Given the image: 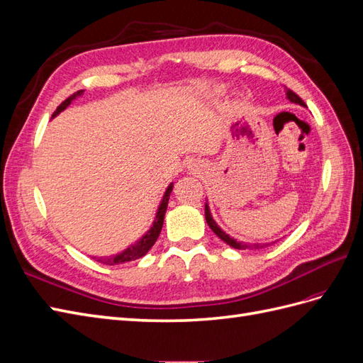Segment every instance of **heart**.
I'll use <instances>...</instances> for the list:
<instances>
[{
    "mask_svg": "<svg viewBox=\"0 0 363 363\" xmlns=\"http://www.w3.org/2000/svg\"><path fill=\"white\" fill-rule=\"evenodd\" d=\"M219 92H221V89H219Z\"/></svg>",
    "mask_w": 363,
    "mask_h": 363,
    "instance_id": "b5f03b06",
    "label": "heart"
}]
</instances>
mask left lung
Wrapping results in <instances>:
<instances>
[{"label": "left lung", "mask_w": 363, "mask_h": 363, "mask_svg": "<svg viewBox=\"0 0 363 363\" xmlns=\"http://www.w3.org/2000/svg\"><path fill=\"white\" fill-rule=\"evenodd\" d=\"M286 96H288V100L291 101V103H295V104H300V106H303V107H306V103L301 100V98L296 95L295 92H292L291 89H286ZM204 215H206V221H207V224H208V227L212 228V232L221 239V240H224V242L227 244V245H230V247H233V248H236V250H247V248H251V250H259V248H262L263 245H260V244H252V245H247V244H244V242H238L236 239H233L232 236L230 235H227L225 232H223L221 230V227H219L216 223H215V219L212 218V213H211V208H208V204L206 203V206H204ZM267 245V244H265ZM269 245V244H268Z\"/></svg>", "instance_id": "8db88e82"}]
</instances>
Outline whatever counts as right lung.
Instances as JSON below:
<instances>
[{
  "instance_id": "add662e5",
  "label": "right lung",
  "mask_w": 363,
  "mask_h": 363,
  "mask_svg": "<svg viewBox=\"0 0 363 363\" xmlns=\"http://www.w3.org/2000/svg\"><path fill=\"white\" fill-rule=\"evenodd\" d=\"M84 91H77L74 92L71 96H68L67 100H65L57 108L56 112L52 113V118H56L60 112H63L65 108H67L77 96L83 95ZM172 188H174V183H171L167 191H164L163 194V199L160 201V206L157 208V213H156V218H155V223H152V225L150 227L148 232L142 236L136 244L130 245L128 248H125L123 252H119V255H115V256H111V257H96L94 256L92 259H95L96 262H101L104 263V265H118V263H124V262H130V260H136L142 256H145L147 252L151 250V247L156 244V240L160 235V230L163 227V219H164V212H167V207H168V201H169V195L172 192Z\"/></svg>"
}]
</instances>
